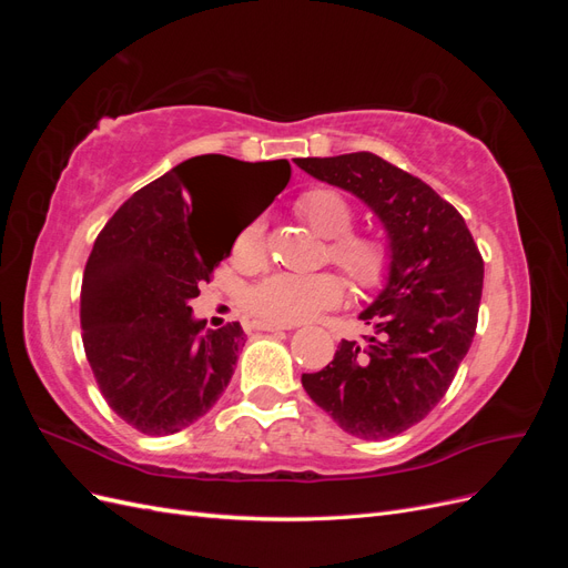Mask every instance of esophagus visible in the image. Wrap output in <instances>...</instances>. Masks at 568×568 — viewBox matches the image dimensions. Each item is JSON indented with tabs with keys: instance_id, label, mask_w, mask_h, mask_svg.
Segmentation results:
<instances>
[{
	"instance_id": "1",
	"label": "esophagus",
	"mask_w": 568,
	"mask_h": 568,
	"mask_svg": "<svg viewBox=\"0 0 568 568\" xmlns=\"http://www.w3.org/2000/svg\"><path fill=\"white\" fill-rule=\"evenodd\" d=\"M253 329H257V332H282V329H288V326L270 324V322H253Z\"/></svg>"
}]
</instances>
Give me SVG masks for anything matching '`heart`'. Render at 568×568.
Masks as SVG:
<instances>
[{
	"mask_svg": "<svg viewBox=\"0 0 568 568\" xmlns=\"http://www.w3.org/2000/svg\"><path fill=\"white\" fill-rule=\"evenodd\" d=\"M296 213L315 234L329 239L326 253L359 286H374L384 280L390 263L386 242L369 234H355L353 205L336 189L317 186L298 196ZM234 261L257 265L265 257V225L251 220L236 234L232 246ZM343 298V284L332 272L320 274H272L253 286L244 303L246 311L270 324H298L334 307Z\"/></svg>",
	"mask_w": 568,
	"mask_h": 568,
	"instance_id": "obj_1",
	"label": "heart"
}]
</instances>
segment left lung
I'll return each instance as SVG.
<instances>
[{
    "instance_id": "left-lung-1",
    "label": "left lung",
    "mask_w": 568,
    "mask_h": 568,
    "mask_svg": "<svg viewBox=\"0 0 568 568\" xmlns=\"http://www.w3.org/2000/svg\"><path fill=\"white\" fill-rule=\"evenodd\" d=\"M294 163L363 201L390 251L386 286L359 313L369 334L343 338L303 388L351 436H398L438 405L471 346L484 257L448 201L369 151Z\"/></svg>"
}]
</instances>
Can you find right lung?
<instances>
[{"label": "right lung", "mask_w": 568, "mask_h": 568, "mask_svg": "<svg viewBox=\"0 0 568 568\" xmlns=\"http://www.w3.org/2000/svg\"><path fill=\"white\" fill-rule=\"evenodd\" d=\"M288 178L284 159L194 156L134 192L97 236L82 277V343L101 395L136 432L178 434L227 388L246 334L239 322L205 329L189 301ZM255 183L268 186L264 209L215 226L212 199Z\"/></svg>", "instance_id": "add662e5"}]
</instances>
